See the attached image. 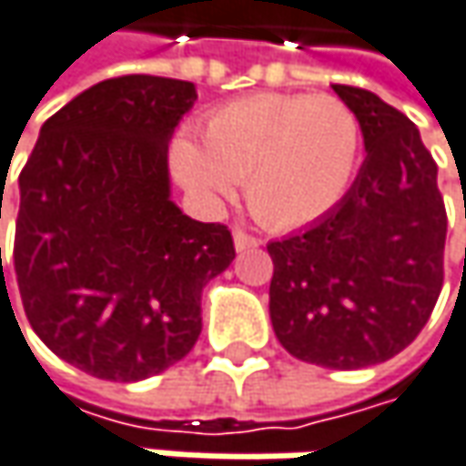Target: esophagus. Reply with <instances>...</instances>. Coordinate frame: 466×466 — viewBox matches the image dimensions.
I'll return each instance as SVG.
<instances>
[{
  "label": "esophagus",
  "mask_w": 466,
  "mask_h": 466,
  "mask_svg": "<svg viewBox=\"0 0 466 466\" xmlns=\"http://www.w3.org/2000/svg\"><path fill=\"white\" fill-rule=\"evenodd\" d=\"M233 241H236V249L238 251H247V249H254V247H259V238L257 236H251L247 230H236L233 233Z\"/></svg>",
  "instance_id": "34e87169"
}]
</instances>
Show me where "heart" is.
Segmentation results:
<instances>
[{"label": "heart", "mask_w": 466, "mask_h": 466, "mask_svg": "<svg viewBox=\"0 0 466 466\" xmlns=\"http://www.w3.org/2000/svg\"><path fill=\"white\" fill-rule=\"evenodd\" d=\"M360 121L334 95H254L201 124V146L175 143L180 183L219 207L244 183L251 215L268 228H299L339 204L360 158Z\"/></svg>", "instance_id": "b5f03b06"}]
</instances>
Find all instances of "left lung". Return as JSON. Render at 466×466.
Here are the masks:
<instances>
[{"label": "left lung", "mask_w": 466, "mask_h": 466, "mask_svg": "<svg viewBox=\"0 0 466 466\" xmlns=\"http://www.w3.org/2000/svg\"><path fill=\"white\" fill-rule=\"evenodd\" d=\"M360 121L366 161L308 230L270 241V320L283 348L323 369H363L406 350L443 289L446 204L411 118L334 84Z\"/></svg>", "instance_id": "8db88e82"}]
</instances>
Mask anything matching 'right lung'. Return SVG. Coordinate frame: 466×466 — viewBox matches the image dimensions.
<instances>
[{
	"mask_svg": "<svg viewBox=\"0 0 466 466\" xmlns=\"http://www.w3.org/2000/svg\"><path fill=\"white\" fill-rule=\"evenodd\" d=\"M193 100V82L106 79L45 121L20 172L23 310L57 358L97 380L137 382L183 360L201 334V289L236 257L228 225L169 201L167 148Z\"/></svg>",
	"mask_w": 466,
	"mask_h": 466,
	"instance_id": "1",
	"label": "right lung"
}]
</instances>
